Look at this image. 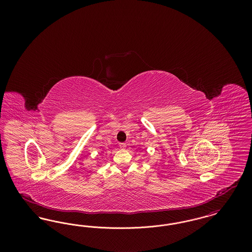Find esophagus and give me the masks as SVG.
Here are the masks:
<instances>
[{
  "label": "esophagus",
  "mask_w": 252,
  "mask_h": 252,
  "mask_svg": "<svg viewBox=\"0 0 252 252\" xmlns=\"http://www.w3.org/2000/svg\"><path fill=\"white\" fill-rule=\"evenodd\" d=\"M119 146H120V148H122V149H126V144H124V143H121V144H119Z\"/></svg>",
  "instance_id": "34e87169"
}]
</instances>
